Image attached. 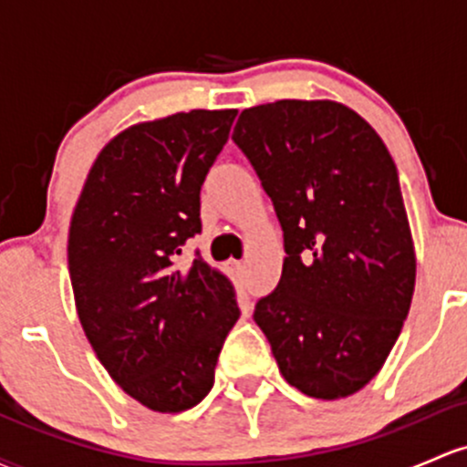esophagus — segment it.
<instances>
[{
	"instance_id": "1",
	"label": "esophagus",
	"mask_w": 467,
	"mask_h": 467,
	"mask_svg": "<svg viewBox=\"0 0 467 467\" xmlns=\"http://www.w3.org/2000/svg\"><path fill=\"white\" fill-rule=\"evenodd\" d=\"M230 271L234 273V277H237V279H244V277H246V264L230 262Z\"/></svg>"
}]
</instances>
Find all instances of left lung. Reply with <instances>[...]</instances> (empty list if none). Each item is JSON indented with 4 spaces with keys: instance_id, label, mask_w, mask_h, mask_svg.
<instances>
[{
    "instance_id": "left-lung-1",
    "label": "left lung",
    "mask_w": 467,
    "mask_h": 467,
    "mask_svg": "<svg viewBox=\"0 0 467 467\" xmlns=\"http://www.w3.org/2000/svg\"><path fill=\"white\" fill-rule=\"evenodd\" d=\"M284 230L282 279L254 306L279 371L311 399L360 391L410 313L416 253L399 171L336 100L250 107L233 131Z\"/></svg>"
}]
</instances>
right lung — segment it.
Wrapping results in <instances>:
<instances>
[{
    "instance_id": "add662e5",
    "label": "right lung",
    "mask_w": 467,
    "mask_h": 467,
    "mask_svg": "<svg viewBox=\"0 0 467 467\" xmlns=\"http://www.w3.org/2000/svg\"><path fill=\"white\" fill-rule=\"evenodd\" d=\"M237 109H192L130 125L100 150L68 225V273L82 331L125 394L176 414L214 385L239 320L233 282L201 254V185Z\"/></svg>"
}]
</instances>
